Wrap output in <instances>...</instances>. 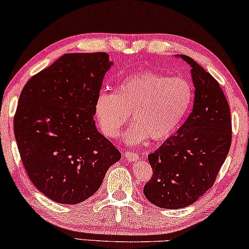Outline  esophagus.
<instances>
[{"label":"esophagus","instance_id":"34e87169","mask_svg":"<svg viewBox=\"0 0 249 249\" xmlns=\"http://www.w3.org/2000/svg\"><path fill=\"white\" fill-rule=\"evenodd\" d=\"M124 158L127 159L128 161L134 162V161H137V160H139V155H137L134 152H125L124 153Z\"/></svg>","mask_w":249,"mask_h":249}]
</instances>
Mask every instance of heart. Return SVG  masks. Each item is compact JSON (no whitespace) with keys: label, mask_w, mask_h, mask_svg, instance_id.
Here are the masks:
<instances>
[{"label":"heart","mask_w":249,"mask_h":249,"mask_svg":"<svg viewBox=\"0 0 249 249\" xmlns=\"http://www.w3.org/2000/svg\"><path fill=\"white\" fill-rule=\"evenodd\" d=\"M193 102V88L183 78L153 71L125 77L115 93L102 91L95 101V117L108 138L119 134L132 114V124L122 135L129 145L151 138L161 142L175 134Z\"/></svg>","instance_id":"1"}]
</instances>
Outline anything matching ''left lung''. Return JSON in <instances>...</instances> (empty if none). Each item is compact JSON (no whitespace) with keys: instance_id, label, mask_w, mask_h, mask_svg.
<instances>
[{"instance_id":"left-lung-1","label":"left lung","mask_w":249,"mask_h":249,"mask_svg":"<svg viewBox=\"0 0 249 249\" xmlns=\"http://www.w3.org/2000/svg\"><path fill=\"white\" fill-rule=\"evenodd\" d=\"M193 111L181 127L148 155L152 179L144 187L149 202L177 210L195 203L213 186L231 145L230 107L220 85L192 57Z\"/></svg>"}]
</instances>
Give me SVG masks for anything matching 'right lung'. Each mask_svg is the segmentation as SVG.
Returning a JSON list of instances; mask_svg holds the SVG:
<instances>
[{"instance_id": "add662e5", "label": "right lung", "mask_w": 249, "mask_h": 249, "mask_svg": "<svg viewBox=\"0 0 249 249\" xmlns=\"http://www.w3.org/2000/svg\"><path fill=\"white\" fill-rule=\"evenodd\" d=\"M107 53H68L29 79L20 94L15 137L30 181L61 204H78L100 188L120 152L98 132L95 101Z\"/></svg>"}]
</instances>
